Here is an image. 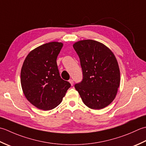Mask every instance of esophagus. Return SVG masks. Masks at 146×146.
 <instances>
[{
  "instance_id": "obj_1",
  "label": "esophagus",
  "mask_w": 146,
  "mask_h": 146,
  "mask_svg": "<svg viewBox=\"0 0 146 146\" xmlns=\"http://www.w3.org/2000/svg\"><path fill=\"white\" fill-rule=\"evenodd\" d=\"M69 82L70 83V84H71V85H72V86L73 84H74V81H73V80H72V79H70V80H69Z\"/></svg>"
}]
</instances>
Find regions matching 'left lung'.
<instances>
[{"mask_svg":"<svg viewBox=\"0 0 146 146\" xmlns=\"http://www.w3.org/2000/svg\"><path fill=\"white\" fill-rule=\"evenodd\" d=\"M73 47L79 56L82 70V81L74 87L89 108H105L113 101L120 86L117 59L108 47L94 40L77 41Z\"/></svg>","mask_w":146,"mask_h":146,"instance_id":"8db88e82","label":"left lung"}]
</instances>
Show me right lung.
Segmentation results:
<instances>
[{
  "label": "right lung",
  "mask_w": 146,
  "mask_h": 146,
  "mask_svg": "<svg viewBox=\"0 0 146 146\" xmlns=\"http://www.w3.org/2000/svg\"><path fill=\"white\" fill-rule=\"evenodd\" d=\"M63 43L50 42L29 53L21 72L24 94L38 109L50 110L60 104L70 83L61 78L56 58Z\"/></svg>",
  "instance_id": "right-lung-1"
}]
</instances>
